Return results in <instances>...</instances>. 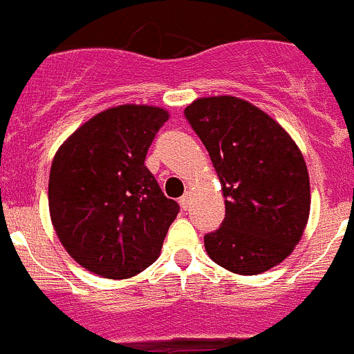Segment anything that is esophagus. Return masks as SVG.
<instances>
[{"mask_svg":"<svg viewBox=\"0 0 354 354\" xmlns=\"http://www.w3.org/2000/svg\"><path fill=\"white\" fill-rule=\"evenodd\" d=\"M179 203H180V209H183V210H187V209H189V203H191V196H189V193L184 194L183 198L179 200Z\"/></svg>","mask_w":354,"mask_h":354,"instance_id":"1","label":"esophagus"}]
</instances>
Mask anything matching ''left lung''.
<instances>
[{
    "instance_id": "left-lung-1",
    "label": "left lung",
    "mask_w": 354,
    "mask_h": 354,
    "mask_svg": "<svg viewBox=\"0 0 354 354\" xmlns=\"http://www.w3.org/2000/svg\"><path fill=\"white\" fill-rule=\"evenodd\" d=\"M184 115L225 196V221L205 235L207 254L233 274L267 272L293 252L309 219L302 152L268 113L235 96L194 100Z\"/></svg>"
}]
</instances>
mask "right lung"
Masks as SVG:
<instances>
[{
	"label": "right lung",
	"instance_id": "add662e5",
	"mask_svg": "<svg viewBox=\"0 0 354 354\" xmlns=\"http://www.w3.org/2000/svg\"><path fill=\"white\" fill-rule=\"evenodd\" d=\"M167 110L119 105L96 113L57 149L48 210L61 244L89 272L128 279L158 259L179 214L145 167Z\"/></svg>",
	"mask_w": 354,
	"mask_h": 354
}]
</instances>
